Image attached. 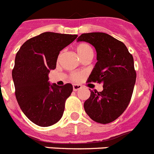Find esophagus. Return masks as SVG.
I'll use <instances>...</instances> for the list:
<instances>
[{
	"label": "esophagus",
	"mask_w": 154,
	"mask_h": 154,
	"mask_svg": "<svg viewBox=\"0 0 154 154\" xmlns=\"http://www.w3.org/2000/svg\"><path fill=\"white\" fill-rule=\"evenodd\" d=\"M80 89H82L81 85H76V84H74V85H73V90L74 91H77Z\"/></svg>",
	"instance_id": "obj_1"
}]
</instances>
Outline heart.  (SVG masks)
<instances>
[{"instance_id":"obj_1","label":"heart","mask_w":154,"mask_h":154,"mask_svg":"<svg viewBox=\"0 0 154 154\" xmlns=\"http://www.w3.org/2000/svg\"><path fill=\"white\" fill-rule=\"evenodd\" d=\"M76 50H77L79 56L81 58L85 55H89V54H93L92 47L90 46V45L87 44V43L79 44L76 48ZM80 78H81V74H79V73H72L71 75V79L72 81L77 82L79 80Z\"/></svg>"}]
</instances>
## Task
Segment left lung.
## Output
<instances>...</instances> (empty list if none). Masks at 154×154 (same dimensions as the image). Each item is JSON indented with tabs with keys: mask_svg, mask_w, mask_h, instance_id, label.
<instances>
[{
	"mask_svg": "<svg viewBox=\"0 0 154 154\" xmlns=\"http://www.w3.org/2000/svg\"><path fill=\"white\" fill-rule=\"evenodd\" d=\"M77 42H86L96 48V63L88 82L102 83V92L90 90L84 103L89 117L103 124L116 120L130 103L136 82L133 55L123 42L108 34L92 32L82 34Z\"/></svg>",
	"mask_w": 154,
	"mask_h": 154,
	"instance_id": "1",
	"label": "left lung"
}]
</instances>
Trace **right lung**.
Wrapping results in <instances>:
<instances>
[{
  "instance_id": "1",
  "label": "right lung",
  "mask_w": 154,
  "mask_h": 154,
  "mask_svg": "<svg viewBox=\"0 0 154 154\" xmlns=\"http://www.w3.org/2000/svg\"><path fill=\"white\" fill-rule=\"evenodd\" d=\"M77 37L44 32L26 41L17 52L12 70L16 99L24 115L38 126H51L63 115L72 85H51L48 73L56 68L60 51Z\"/></svg>"
}]
</instances>
